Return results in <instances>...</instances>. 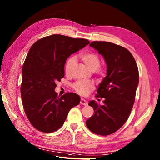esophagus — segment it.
Masks as SVG:
<instances>
[{"label":"esophagus","mask_w":160,"mask_h":160,"mask_svg":"<svg viewBox=\"0 0 160 160\" xmlns=\"http://www.w3.org/2000/svg\"><path fill=\"white\" fill-rule=\"evenodd\" d=\"M80 104H83V105H85H85H88V102L85 99L81 98V101H80Z\"/></svg>","instance_id":"esophagus-1"}]
</instances>
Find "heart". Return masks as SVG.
Returning <instances> with one entry per match:
<instances>
[{
  "label": "heart",
  "mask_w": 160,
  "mask_h": 160,
  "mask_svg": "<svg viewBox=\"0 0 160 160\" xmlns=\"http://www.w3.org/2000/svg\"><path fill=\"white\" fill-rule=\"evenodd\" d=\"M81 59L91 71H96L98 73L103 72L102 68L99 67L100 60L99 56L93 52H86L81 55ZM76 64V58L70 57L66 62L65 73L67 75H71L72 69ZM94 88V85L92 81H78L73 84V88L80 95L86 96Z\"/></svg>",
  "instance_id": "1"
}]
</instances>
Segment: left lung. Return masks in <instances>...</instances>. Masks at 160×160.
<instances>
[{"label": "left lung", "instance_id": "1", "mask_svg": "<svg viewBox=\"0 0 160 160\" xmlns=\"http://www.w3.org/2000/svg\"><path fill=\"white\" fill-rule=\"evenodd\" d=\"M89 46L104 58L107 76L98 85L96 95L104 98V104L89 101L88 104L94 112L85 123L93 133L109 135L129 118L138 85V70L133 56L122 46L102 41H93Z\"/></svg>", "mask_w": 160, "mask_h": 160}]
</instances>
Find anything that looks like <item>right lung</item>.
Here are the masks:
<instances>
[{
  "label": "right lung",
  "instance_id": "add662e5",
  "mask_svg": "<svg viewBox=\"0 0 160 160\" xmlns=\"http://www.w3.org/2000/svg\"><path fill=\"white\" fill-rule=\"evenodd\" d=\"M89 43L84 38L53 34L30 48L22 70L21 96L27 118L38 131L58 130L69 111L79 104L81 98L75 93L58 96L56 83L64 77L67 58Z\"/></svg>",
  "mask_w": 160,
  "mask_h": 160
}]
</instances>
